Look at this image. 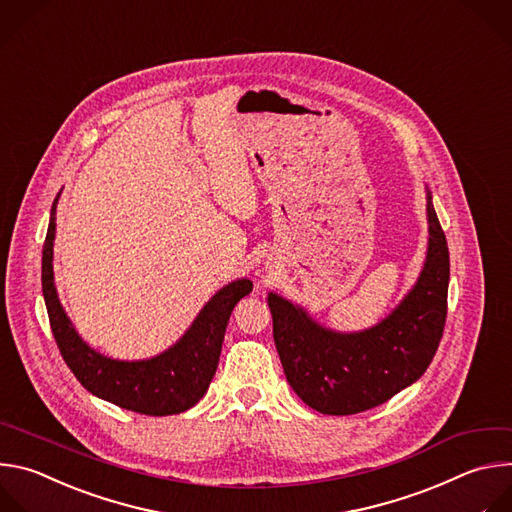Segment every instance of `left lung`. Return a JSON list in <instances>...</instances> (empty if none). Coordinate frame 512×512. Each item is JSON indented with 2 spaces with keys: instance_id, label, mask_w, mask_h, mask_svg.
<instances>
[{
  "instance_id": "left-lung-1",
  "label": "left lung",
  "mask_w": 512,
  "mask_h": 512,
  "mask_svg": "<svg viewBox=\"0 0 512 512\" xmlns=\"http://www.w3.org/2000/svg\"><path fill=\"white\" fill-rule=\"evenodd\" d=\"M428 250L416 284L377 325L341 333L288 298L268 292L274 343L294 393L327 416H351L416 383L446 325L450 254L426 187Z\"/></svg>"
}]
</instances>
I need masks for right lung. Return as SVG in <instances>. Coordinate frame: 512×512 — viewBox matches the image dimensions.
<instances>
[{
  "instance_id": "add662e5",
  "label": "right lung",
  "mask_w": 512,
  "mask_h": 512,
  "mask_svg": "<svg viewBox=\"0 0 512 512\" xmlns=\"http://www.w3.org/2000/svg\"><path fill=\"white\" fill-rule=\"evenodd\" d=\"M56 195L42 250V292L58 349L76 379L96 397L145 416H171L193 407L208 391L222 353L230 315L252 292L248 278L222 286L197 313L189 329L163 353L149 359H113L94 351L74 329L54 284Z\"/></svg>"
}]
</instances>
